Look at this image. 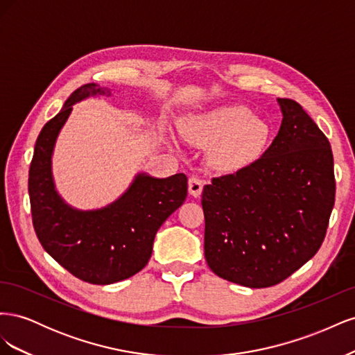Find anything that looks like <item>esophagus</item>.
I'll return each instance as SVG.
<instances>
[{"mask_svg": "<svg viewBox=\"0 0 355 355\" xmlns=\"http://www.w3.org/2000/svg\"><path fill=\"white\" fill-rule=\"evenodd\" d=\"M188 189H189V194L192 197H200L201 192H202V180L197 176H191L188 180Z\"/></svg>", "mask_w": 355, "mask_h": 355, "instance_id": "34e87169", "label": "esophagus"}]
</instances>
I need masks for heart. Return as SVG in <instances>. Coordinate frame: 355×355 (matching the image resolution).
<instances>
[{
    "label": "heart",
    "mask_w": 355,
    "mask_h": 355,
    "mask_svg": "<svg viewBox=\"0 0 355 355\" xmlns=\"http://www.w3.org/2000/svg\"><path fill=\"white\" fill-rule=\"evenodd\" d=\"M188 135L197 145L211 146L210 157L218 167L239 170L265 153L271 127L243 105H225L192 118Z\"/></svg>",
    "instance_id": "b5f03b06"
}]
</instances>
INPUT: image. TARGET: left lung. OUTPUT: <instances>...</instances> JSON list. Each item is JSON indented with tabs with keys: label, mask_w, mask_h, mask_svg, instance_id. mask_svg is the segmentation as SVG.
<instances>
[{
	"label": "left lung",
	"mask_w": 355,
	"mask_h": 355,
	"mask_svg": "<svg viewBox=\"0 0 355 355\" xmlns=\"http://www.w3.org/2000/svg\"><path fill=\"white\" fill-rule=\"evenodd\" d=\"M283 120L263 155L202 189L204 256L223 280L250 288L282 283L324 240L335 204L333 154L302 106L277 99Z\"/></svg>",
	"instance_id": "1"
}]
</instances>
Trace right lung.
<instances>
[{
  "instance_id": "obj_1",
  "label": "right lung",
  "mask_w": 355,
  "mask_h": 355,
  "mask_svg": "<svg viewBox=\"0 0 355 355\" xmlns=\"http://www.w3.org/2000/svg\"><path fill=\"white\" fill-rule=\"evenodd\" d=\"M111 90L90 83L75 90L60 112L42 127L29 167L32 223L44 250L83 282L112 284L137 274L153 254L155 234L184 204L188 178H154L139 171L115 201L80 210L62 198L53 178V151L72 106Z\"/></svg>"
}]
</instances>
